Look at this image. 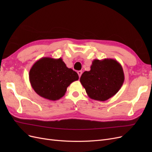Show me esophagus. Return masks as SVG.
Here are the masks:
<instances>
[{
    "mask_svg": "<svg viewBox=\"0 0 152 152\" xmlns=\"http://www.w3.org/2000/svg\"><path fill=\"white\" fill-rule=\"evenodd\" d=\"M77 73H78V75H79V78H80V76H81V75H82V71H78V72H77Z\"/></svg>",
    "mask_w": 152,
    "mask_h": 152,
    "instance_id": "obj_1",
    "label": "esophagus"
}]
</instances>
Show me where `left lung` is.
Here are the masks:
<instances>
[{
    "mask_svg": "<svg viewBox=\"0 0 152 152\" xmlns=\"http://www.w3.org/2000/svg\"><path fill=\"white\" fill-rule=\"evenodd\" d=\"M80 82L90 98L104 102L121 88L124 82L123 68L114 59H96L90 71L82 73Z\"/></svg>",
    "mask_w": 152,
    "mask_h": 152,
    "instance_id": "left-lung-1",
    "label": "left lung"
}]
</instances>
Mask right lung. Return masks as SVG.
I'll return each instance as SVG.
<instances>
[{
    "instance_id": "add662e5",
    "label": "right lung",
    "mask_w": 152,
    "mask_h": 152,
    "mask_svg": "<svg viewBox=\"0 0 152 152\" xmlns=\"http://www.w3.org/2000/svg\"><path fill=\"white\" fill-rule=\"evenodd\" d=\"M79 79L77 73L68 68L62 58L44 57L37 61L29 72L31 87L41 97L49 100L59 99L67 87Z\"/></svg>"
}]
</instances>
